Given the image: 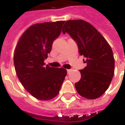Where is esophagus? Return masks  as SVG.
<instances>
[{
  "label": "esophagus",
  "instance_id": "esophagus-1",
  "mask_svg": "<svg viewBox=\"0 0 125 125\" xmlns=\"http://www.w3.org/2000/svg\"><path fill=\"white\" fill-rule=\"evenodd\" d=\"M70 71H71V70H67V73H69Z\"/></svg>",
  "mask_w": 125,
  "mask_h": 125
}]
</instances>
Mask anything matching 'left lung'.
I'll return each mask as SVG.
<instances>
[{
  "mask_svg": "<svg viewBox=\"0 0 125 125\" xmlns=\"http://www.w3.org/2000/svg\"><path fill=\"white\" fill-rule=\"evenodd\" d=\"M65 32L76 42L87 64L80 70L81 77L75 88L85 98H98L108 89L114 74L115 60L111 46L93 26L83 20L67 21L62 27V33Z\"/></svg>",
  "mask_w": 125,
  "mask_h": 125,
  "instance_id": "8db88e82",
  "label": "left lung"
}]
</instances>
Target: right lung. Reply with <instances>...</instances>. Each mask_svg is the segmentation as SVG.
I'll list each match as a JSON object with an SVG mask.
<instances>
[{
	"mask_svg": "<svg viewBox=\"0 0 125 125\" xmlns=\"http://www.w3.org/2000/svg\"><path fill=\"white\" fill-rule=\"evenodd\" d=\"M64 23L58 21L32 25L23 32L15 49L14 64L17 76L27 91L40 100L57 96L67 75L64 68L51 67L44 62Z\"/></svg>",
	"mask_w": 125,
	"mask_h": 125,
	"instance_id": "obj_1",
	"label": "right lung"
}]
</instances>
